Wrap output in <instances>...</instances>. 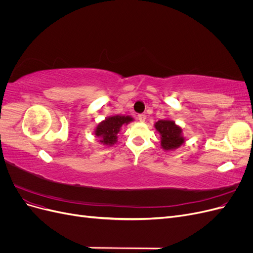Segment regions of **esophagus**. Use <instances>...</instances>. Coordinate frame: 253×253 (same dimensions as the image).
Listing matches in <instances>:
<instances>
[{"label":"esophagus","mask_w":253,"mask_h":253,"mask_svg":"<svg viewBox=\"0 0 253 253\" xmlns=\"http://www.w3.org/2000/svg\"><path fill=\"white\" fill-rule=\"evenodd\" d=\"M138 119H139V121H140V122H144V121H145V119H147V117H145V115L140 114V115H138Z\"/></svg>","instance_id":"obj_1"}]
</instances>
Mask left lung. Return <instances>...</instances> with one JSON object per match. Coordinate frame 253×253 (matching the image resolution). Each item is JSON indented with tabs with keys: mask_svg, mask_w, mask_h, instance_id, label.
Here are the masks:
<instances>
[{
	"mask_svg": "<svg viewBox=\"0 0 253 253\" xmlns=\"http://www.w3.org/2000/svg\"><path fill=\"white\" fill-rule=\"evenodd\" d=\"M160 135V145L165 151H172L179 148L185 142L182 129L170 119L158 120L154 125Z\"/></svg>",
	"mask_w": 253,
	"mask_h": 253,
	"instance_id": "8db88e82",
	"label": "left lung"
}]
</instances>
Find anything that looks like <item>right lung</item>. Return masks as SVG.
I'll list each match as a JSON object with an SVG mask.
<instances>
[{"mask_svg": "<svg viewBox=\"0 0 253 253\" xmlns=\"http://www.w3.org/2000/svg\"><path fill=\"white\" fill-rule=\"evenodd\" d=\"M133 121L131 116H120L115 115L105 118L101 121L95 129V135L98 137L99 141L104 145H113L117 142V134L120 132V128L124 125H127Z\"/></svg>", "mask_w": 253, "mask_h": 253, "instance_id": "1", "label": "right lung"}]
</instances>
